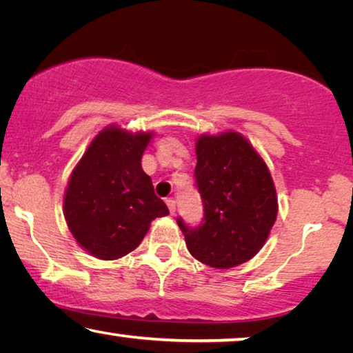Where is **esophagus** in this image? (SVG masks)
Returning <instances> with one entry per match:
<instances>
[{
	"label": "esophagus",
	"mask_w": 353,
	"mask_h": 353,
	"mask_svg": "<svg viewBox=\"0 0 353 353\" xmlns=\"http://www.w3.org/2000/svg\"><path fill=\"white\" fill-rule=\"evenodd\" d=\"M166 204H168V208H170V212L174 214L176 212V201H174V199L168 198L166 199Z\"/></svg>",
	"instance_id": "1"
}]
</instances>
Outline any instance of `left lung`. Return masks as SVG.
Listing matches in <instances>:
<instances>
[{"label":"left lung","instance_id":"1","mask_svg":"<svg viewBox=\"0 0 353 353\" xmlns=\"http://www.w3.org/2000/svg\"><path fill=\"white\" fill-rule=\"evenodd\" d=\"M194 182L203 198L198 227L177 219L187 249L204 265L227 270L249 261L265 245L277 217L271 172L243 134H201Z\"/></svg>","mask_w":353,"mask_h":353}]
</instances>
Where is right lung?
Listing matches in <instances>:
<instances>
[{
	"label": "right lung",
	"mask_w": 353,
	"mask_h": 353,
	"mask_svg": "<svg viewBox=\"0 0 353 353\" xmlns=\"http://www.w3.org/2000/svg\"><path fill=\"white\" fill-rule=\"evenodd\" d=\"M154 133L109 125L94 136L68 182L63 210L77 244L101 260L134 250L157 217L170 214L141 159Z\"/></svg>",
	"instance_id": "right-lung-1"
}]
</instances>
